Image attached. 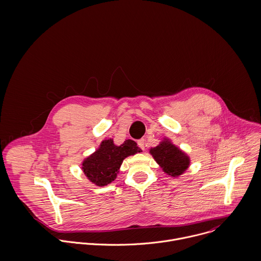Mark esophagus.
<instances>
[{
    "mask_svg": "<svg viewBox=\"0 0 261 261\" xmlns=\"http://www.w3.org/2000/svg\"><path fill=\"white\" fill-rule=\"evenodd\" d=\"M138 146H139L141 149H143V150L146 149V147H145V140H144V139L139 140V141H138Z\"/></svg>",
    "mask_w": 261,
    "mask_h": 261,
    "instance_id": "34e87169",
    "label": "esophagus"
}]
</instances>
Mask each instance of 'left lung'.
<instances>
[{"mask_svg":"<svg viewBox=\"0 0 261 261\" xmlns=\"http://www.w3.org/2000/svg\"><path fill=\"white\" fill-rule=\"evenodd\" d=\"M149 152L163 171L172 177H179L189 168L190 158L186 152L168 139H164L156 147L149 149Z\"/></svg>","mask_w":261,"mask_h":261,"instance_id":"1","label":"left lung"}]
</instances>
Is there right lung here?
<instances>
[{
  "mask_svg": "<svg viewBox=\"0 0 261 261\" xmlns=\"http://www.w3.org/2000/svg\"><path fill=\"white\" fill-rule=\"evenodd\" d=\"M141 151L133 140H126L120 146H115L112 139L105 140L98 149L83 161L82 171L91 183L107 186L115 180L123 160Z\"/></svg>",
  "mask_w": 261,
  "mask_h": 261,
  "instance_id": "obj_1",
  "label": "right lung"
}]
</instances>
